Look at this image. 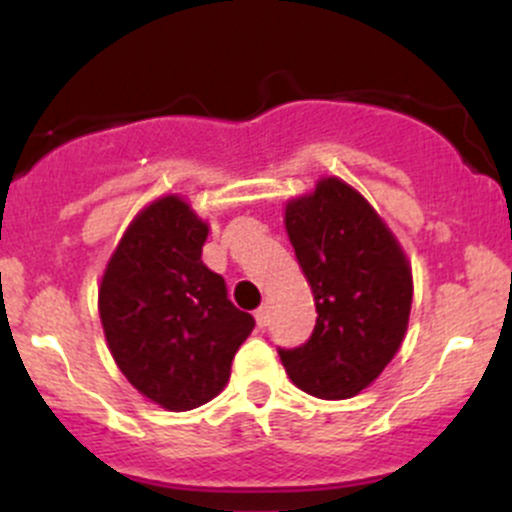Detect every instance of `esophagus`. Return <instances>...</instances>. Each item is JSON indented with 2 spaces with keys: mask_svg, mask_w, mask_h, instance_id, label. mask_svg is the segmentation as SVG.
Here are the masks:
<instances>
[{
  "mask_svg": "<svg viewBox=\"0 0 512 512\" xmlns=\"http://www.w3.org/2000/svg\"><path fill=\"white\" fill-rule=\"evenodd\" d=\"M255 319H257V327L265 329L267 324H270V309L260 307V309H257V312H255Z\"/></svg>",
  "mask_w": 512,
  "mask_h": 512,
  "instance_id": "esophagus-1",
  "label": "esophagus"
}]
</instances>
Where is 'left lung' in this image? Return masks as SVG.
I'll list each match as a JSON object with an SVG mask.
<instances>
[{
    "label": "left lung",
    "mask_w": 512,
    "mask_h": 512,
    "mask_svg": "<svg viewBox=\"0 0 512 512\" xmlns=\"http://www.w3.org/2000/svg\"><path fill=\"white\" fill-rule=\"evenodd\" d=\"M285 225L312 285L317 324L307 342L277 352L302 391L349 399L404 342L414 292L409 262L374 208L337 178L292 200Z\"/></svg>",
    "instance_id": "obj_1"
}]
</instances>
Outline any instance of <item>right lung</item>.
Wrapping results in <instances>:
<instances>
[{
  "mask_svg": "<svg viewBox=\"0 0 512 512\" xmlns=\"http://www.w3.org/2000/svg\"><path fill=\"white\" fill-rule=\"evenodd\" d=\"M208 225L180 198L148 205L118 242L98 292L118 369L151 401L188 411L223 391L232 356L255 329L200 260Z\"/></svg>",
  "mask_w": 512,
  "mask_h": 512,
  "instance_id": "right-lung-1",
  "label": "right lung"
}]
</instances>
